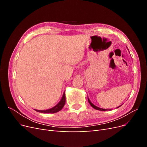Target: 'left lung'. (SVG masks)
Instances as JSON below:
<instances>
[{
    "mask_svg": "<svg viewBox=\"0 0 147 147\" xmlns=\"http://www.w3.org/2000/svg\"><path fill=\"white\" fill-rule=\"evenodd\" d=\"M88 102H89V103H90V104L92 107L94 109H95L96 110H100V111H106V110H108L107 109H101V108H99V107H97V106H96V105H94V104H93L92 102L90 100V99H89V98H88ZM121 106V105H120ZM120 106H119V107H118L117 108H118V107H119ZM109 110H112L111 109H109Z\"/></svg>",
    "mask_w": 147,
    "mask_h": 147,
    "instance_id": "obj_1",
    "label": "left lung"
}]
</instances>
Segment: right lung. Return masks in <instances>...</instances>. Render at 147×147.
Masks as SVG:
<instances>
[{"label":"right lung","mask_w":147,"mask_h":147,"mask_svg":"<svg viewBox=\"0 0 147 147\" xmlns=\"http://www.w3.org/2000/svg\"><path fill=\"white\" fill-rule=\"evenodd\" d=\"M65 94L64 92L61 100H60V102L58 104L54 107H53L50 109L44 110H35H35L37 111L38 112H40L43 113H55L56 112H58L59 111H60L62 109H63V107L65 105Z\"/></svg>","instance_id":"add662e5"}]
</instances>
